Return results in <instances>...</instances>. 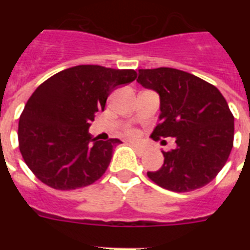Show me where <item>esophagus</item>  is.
Listing matches in <instances>:
<instances>
[{
	"label": "esophagus",
	"instance_id": "34e87169",
	"mask_svg": "<svg viewBox=\"0 0 250 250\" xmlns=\"http://www.w3.org/2000/svg\"><path fill=\"white\" fill-rule=\"evenodd\" d=\"M131 145H132V148L135 149V152H136L137 154H139V156H143V153H144V149L141 148L140 145L136 144V143H132V144H131Z\"/></svg>",
	"mask_w": 250,
	"mask_h": 250
}]
</instances>
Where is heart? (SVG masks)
<instances>
[{"label": "heart", "instance_id": "heart-1", "mask_svg": "<svg viewBox=\"0 0 250 250\" xmlns=\"http://www.w3.org/2000/svg\"><path fill=\"white\" fill-rule=\"evenodd\" d=\"M128 135H129V136L135 137V136H137V132H136V131H135V129H129Z\"/></svg>", "mask_w": 250, "mask_h": 250}]
</instances>
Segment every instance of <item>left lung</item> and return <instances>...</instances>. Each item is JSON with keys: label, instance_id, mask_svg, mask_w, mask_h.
Returning <instances> with one entry per match:
<instances>
[{"label": "left lung", "instance_id": "1", "mask_svg": "<svg viewBox=\"0 0 250 250\" xmlns=\"http://www.w3.org/2000/svg\"><path fill=\"white\" fill-rule=\"evenodd\" d=\"M137 83L160 94L158 125L153 140L175 137L176 148L164 152L150 180L172 192L206 186L223 168L233 145V115L214 85L170 67L139 70Z\"/></svg>", "mask_w": 250, "mask_h": 250}]
</instances>
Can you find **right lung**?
<instances>
[{
  "instance_id": "add662e5",
  "label": "right lung",
  "mask_w": 250,
  "mask_h": 250,
  "mask_svg": "<svg viewBox=\"0 0 250 250\" xmlns=\"http://www.w3.org/2000/svg\"><path fill=\"white\" fill-rule=\"evenodd\" d=\"M133 70L80 64L58 72L32 93L19 118L21 157L39 180L54 189L90 186L109 167L122 141L92 139L90 122L109 94L136 79Z\"/></svg>"
}]
</instances>
